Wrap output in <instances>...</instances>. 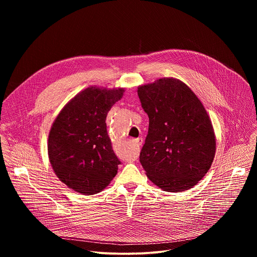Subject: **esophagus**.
I'll list each match as a JSON object with an SVG mask.
<instances>
[{
    "label": "esophagus",
    "mask_w": 257,
    "mask_h": 257,
    "mask_svg": "<svg viewBox=\"0 0 257 257\" xmlns=\"http://www.w3.org/2000/svg\"><path fill=\"white\" fill-rule=\"evenodd\" d=\"M132 142H133L134 144H136L137 146H140V145H141V143H142V140H141L140 138H137V139H133V140H132Z\"/></svg>",
    "instance_id": "34e87169"
}]
</instances>
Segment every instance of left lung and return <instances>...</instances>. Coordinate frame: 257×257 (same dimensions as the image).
I'll list each match as a JSON object with an SVG mask.
<instances>
[{"instance_id": "1", "label": "left lung", "mask_w": 257, "mask_h": 257, "mask_svg": "<svg viewBox=\"0 0 257 257\" xmlns=\"http://www.w3.org/2000/svg\"><path fill=\"white\" fill-rule=\"evenodd\" d=\"M149 115V134L140 153L146 176L168 192L193 188L215 155V135L200 99L183 81L164 77L137 89Z\"/></svg>"}]
</instances>
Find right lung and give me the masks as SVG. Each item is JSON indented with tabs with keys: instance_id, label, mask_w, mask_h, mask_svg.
<instances>
[{
	"instance_id": "1",
	"label": "right lung",
	"mask_w": 257,
	"mask_h": 257,
	"mask_svg": "<svg viewBox=\"0 0 257 257\" xmlns=\"http://www.w3.org/2000/svg\"><path fill=\"white\" fill-rule=\"evenodd\" d=\"M125 88L89 86L72 97L56 117L48 139L51 166L61 182L84 195L96 194L114 179L120 161L105 119Z\"/></svg>"
}]
</instances>
